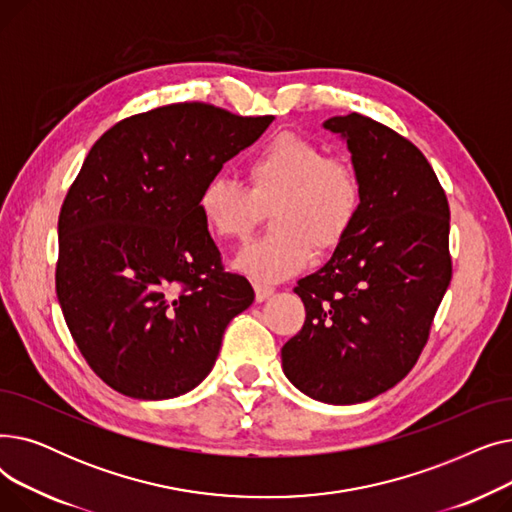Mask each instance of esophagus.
<instances>
[{"instance_id":"esophagus-1","label":"esophagus","mask_w":512,"mask_h":512,"mask_svg":"<svg viewBox=\"0 0 512 512\" xmlns=\"http://www.w3.org/2000/svg\"><path fill=\"white\" fill-rule=\"evenodd\" d=\"M274 294V288L272 286H261V284H255V299L257 303H263L267 301Z\"/></svg>"}]
</instances>
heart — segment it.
Instances as JSON below:
<instances>
[{
  "mask_svg": "<svg viewBox=\"0 0 512 512\" xmlns=\"http://www.w3.org/2000/svg\"><path fill=\"white\" fill-rule=\"evenodd\" d=\"M247 178L249 188L213 176L197 205L207 230L224 242L245 240L272 211L276 234L249 242L234 259V270L255 284L297 276L313 247L334 251L359 218L363 191L353 166L301 134H278L249 161Z\"/></svg>",
  "mask_w": 512,
  "mask_h": 512,
  "instance_id": "b5f03b06",
  "label": "heart"
}]
</instances>
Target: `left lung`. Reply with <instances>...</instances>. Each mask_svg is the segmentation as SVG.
Instances as JSON below:
<instances>
[{"mask_svg": "<svg viewBox=\"0 0 512 512\" xmlns=\"http://www.w3.org/2000/svg\"><path fill=\"white\" fill-rule=\"evenodd\" d=\"M324 128L351 151L363 201L330 261L301 278L303 330L282 346L286 378L330 405L396 386L417 363L452 278L450 209L425 155L357 112Z\"/></svg>", "mask_w": 512, "mask_h": 512, "instance_id": "obj_1", "label": "left lung"}]
</instances>
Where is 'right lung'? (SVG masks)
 Listing matches in <instances>:
<instances>
[{"label": "right lung", "instance_id": "add662e5", "mask_svg": "<svg viewBox=\"0 0 512 512\" xmlns=\"http://www.w3.org/2000/svg\"><path fill=\"white\" fill-rule=\"evenodd\" d=\"M272 120L172 103L118 122L91 147L60 211L56 292L80 355L116 392H191L230 319L253 303L249 280L224 272L197 203Z\"/></svg>", "mask_w": 512, "mask_h": 512}]
</instances>
